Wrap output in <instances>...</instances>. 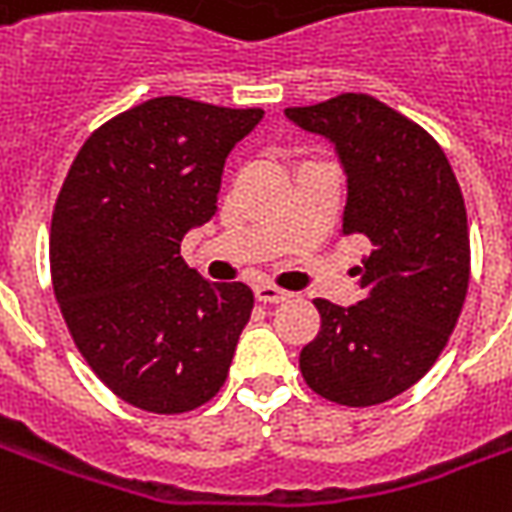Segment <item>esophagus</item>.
<instances>
[{
    "instance_id": "esophagus-1",
    "label": "esophagus",
    "mask_w": 512,
    "mask_h": 512,
    "mask_svg": "<svg viewBox=\"0 0 512 512\" xmlns=\"http://www.w3.org/2000/svg\"><path fill=\"white\" fill-rule=\"evenodd\" d=\"M255 299L263 301V304H279V301H288L290 293L288 290L277 288V285H257Z\"/></svg>"
}]
</instances>
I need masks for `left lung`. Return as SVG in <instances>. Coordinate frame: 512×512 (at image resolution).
<instances>
[{"label":"left lung","mask_w":512,"mask_h":512,"mask_svg":"<svg viewBox=\"0 0 512 512\" xmlns=\"http://www.w3.org/2000/svg\"><path fill=\"white\" fill-rule=\"evenodd\" d=\"M285 115L337 147L348 175L343 235L373 244L351 307L315 299L321 332L299 367L315 395L362 408L414 386L439 359L469 288V224L455 172L414 120L365 93Z\"/></svg>","instance_id":"8db88e82"}]
</instances>
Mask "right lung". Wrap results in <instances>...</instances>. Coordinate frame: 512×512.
<instances>
[{
  "label": "right lung",
  "instance_id": "1",
  "mask_svg": "<svg viewBox=\"0 0 512 512\" xmlns=\"http://www.w3.org/2000/svg\"><path fill=\"white\" fill-rule=\"evenodd\" d=\"M263 109L161 95L112 117L73 158L51 216V285L73 343L120 400L153 414L208 403L255 307L208 282L180 241L216 213L224 158Z\"/></svg>",
  "mask_w": 512,
  "mask_h": 512
}]
</instances>
